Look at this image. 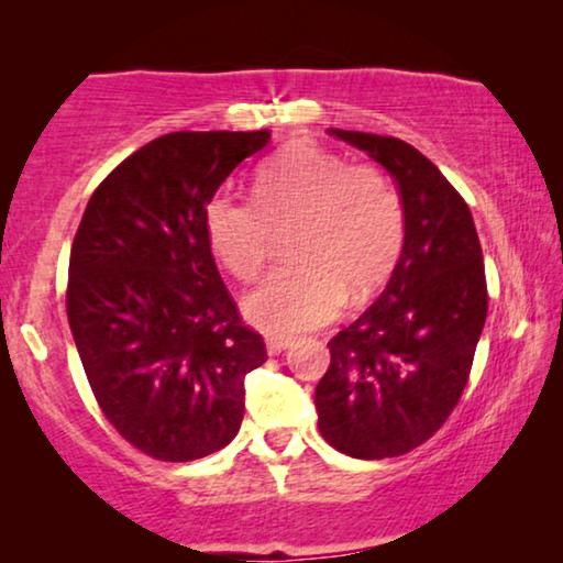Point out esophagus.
Segmentation results:
<instances>
[{"mask_svg":"<svg viewBox=\"0 0 563 563\" xmlns=\"http://www.w3.org/2000/svg\"><path fill=\"white\" fill-rule=\"evenodd\" d=\"M289 345H291V338H287V335H266L268 356H276V353L287 351Z\"/></svg>","mask_w":563,"mask_h":563,"instance_id":"esophagus-1","label":"esophagus"}]
</instances>
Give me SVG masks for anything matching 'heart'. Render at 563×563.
I'll list each match as a JSON object with an SVG mask.
<instances>
[{"label": "heart", "mask_w": 563, "mask_h": 563, "mask_svg": "<svg viewBox=\"0 0 563 563\" xmlns=\"http://www.w3.org/2000/svg\"><path fill=\"white\" fill-rule=\"evenodd\" d=\"M205 228L214 256L241 282L264 272L276 233L289 230L295 261L268 274L243 312L264 333L291 335L333 320L349 295L382 287L402 251L405 210L379 166L297 141L258 168L253 202L214 195Z\"/></svg>", "instance_id": "heart-1"}]
</instances>
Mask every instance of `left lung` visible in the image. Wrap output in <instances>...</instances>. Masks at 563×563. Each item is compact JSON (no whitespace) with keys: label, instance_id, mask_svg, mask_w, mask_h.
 Masks as SVG:
<instances>
[{"label":"left lung","instance_id":"1","mask_svg":"<svg viewBox=\"0 0 563 563\" xmlns=\"http://www.w3.org/2000/svg\"><path fill=\"white\" fill-rule=\"evenodd\" d=\"M387 168L405 210L402 253L382 297L343 328L314 389L318 428L353 459L418 449L468 382L487 320V279L468 205L399 137L330 130Z\"/></svg>","mask_w":563,"mask_h":563}]
</instances>
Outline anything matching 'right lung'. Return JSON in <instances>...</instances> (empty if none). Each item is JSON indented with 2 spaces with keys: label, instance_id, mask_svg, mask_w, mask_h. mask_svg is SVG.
Returning <instances> with one entry per match:
<instances>
[{
  "label": "right lung",
  "instance_id": "add662e5",
  "mask_svg": "<svg viewBox=\"0 0 563 563\" xmlns=\"http://www.w3.org/2000/svg\"><path fill=\"white\" fill-rule=\"evenodd\" d=\"M268 141V130L161 135L99 184L76 230V351L104 418L158 461L225 449L243 422L245 374L266 361L214 266L205 210Z\"/></svg>",
  "mask_w": 563,
  "mask_h": 563
}]
</instances>
